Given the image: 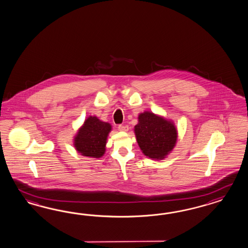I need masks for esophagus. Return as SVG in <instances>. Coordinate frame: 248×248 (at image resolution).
Masks as SVG:
<instances>
[{
	"instance_id": "esophagus-1",
	"label": "esophagus",
	"mask_w": 248,
	"mask_h": 248,
	"mask_svg": "<svg viewBox=\"0 0 248 248\" xmlns=\"http://www.w3.org/2000/svg\"><path fill=\"white\" fill-rule=\"evenodd\" d=\"M118 130L119 131H123V132H127L128 130H129V127H128V125H118Z\"/></svg>"
}]
</instances>
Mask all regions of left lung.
<instances>
[{"label": "left lung", "mask_w": 248, "mask_h": 248, "mask_svg": "<svg viewBox=\"0 0 248 248\" xmlns=\"http://www.w3.org/2000/svg\"><path fill=\"white\" fill-rule=\"evenodd\" d=\"M134 134L142 154L153 160L166 158L178 138L173 122L148 111L139 114Z\"/></svg>", "instance_id": "left-lung-1"}]
</instances>
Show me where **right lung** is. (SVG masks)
I'll use <instances>...</instances> for the list:
<instances>
[{
  "mask_svg": "<svg viewBox=\"0 0 248 248\" xmlns=\"http://www.w3.org/2000/svg\"><path fill=\"white\" fill-rule=\"evenodd\" d=\"M111 130L110 124L96 116H89L75 136L74 146L83 156L100 158L106 152L107 136Z\"/></svg>",
  "mask_w": 248,
  "mask_h": 248,
  "instance_id": "1",
  "label": "right lung"
}]
</instances>
